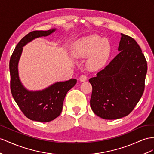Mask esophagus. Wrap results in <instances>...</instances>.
I'll list each match as a JSON object with an SVG mask.
<instances>
[{"mask_svg": "<svg viewBox=\"0 0 154 154\" xmlns=\"http://www.w3.org/2000/svg\"><path fill=\"white\" fill-rule=\"evenodd\" d=\"M86 79H87V76L85 75H81L79 77V80L81 82L85 81H86Z\"/></svg>", "mask_w": 154, "mask_h": 154, "instance_id": "obj_1", "label": "esophagus"}]
</instances>
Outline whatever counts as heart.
<instances>
[{
  "label": "heart",
  "instance_id": "b5f03b06",
  "mask_svg": "<svg viewBox=\"0 0 154 154\" xmlns=\"http://www.w3.org/2000/svg\"><path fill=\"white\" fill-rule=\"evenodd\" d=\"M112 51L111 45L107 39L98 35H91L79 39L73 47L75 57L83 58L90 57L87 66L90 69H97L107 62Z\"/></svg>",
  "mask_w": 154,
  "mask_h": 154
}]
</instances>
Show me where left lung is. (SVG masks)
Listing matches in <instances>:
<instances>
[{
    "label": "left lung",
    "mask_w": 154,
    "mask_h": 154,
    "mask_svg": "<svg viewBox=\"0 0 154 154\" xmlns=\"http://www.w3.org/2000/svg\"><path fill=\"white\" fill-rule=\"evenodd\" d=\"M121 36L120 52L89 79L92 86L90 107L103 119L115 120L128 115L144 90L146 60L135 39L124 34Z\"/></svg>",
    "instance_id": "1"
}]
</instances>
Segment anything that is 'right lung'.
Masks as SVG:
<instances>
[{"label":"right lung","instance_id":"add662e5","mask_svg":"<svg viewBox=\"0 0 154 154\" xmlns=\"http://www.w3.org/2000/svg\"><path fill=\"white\" fill-rule=\"evenodd\" d=\"M54 30H34L26 34L17 43L10 60L11 94L22 112L31 120L47 122L58 117L62 112L67 92L77 82L75 79H72L64 82H58L42 91L29 92L23 87L19 79L17 63L22 47L34 38L47 36Z\"/></svg>","mask_w":154,"mask_h":154}]
</instances>
